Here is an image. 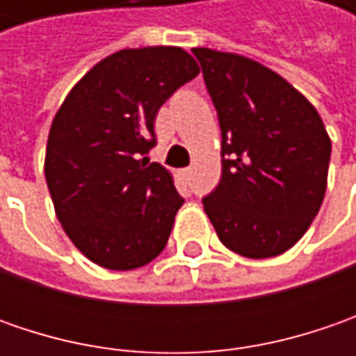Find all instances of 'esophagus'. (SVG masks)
Segmentation results:
<instances>
[{
	"instance_id": "esophagus-1",
	"label": "esophagus",
	"mask_w": 356,
	"mask_h": 356,
	"mask_svg": "<svg viewBox=\"0 0 356 356\" xmlns=\"http://www.w3.org/2000/svg\"><path fill=\"white\" fill-rule=\"evenodd\" d=\"M190 174H192V168H184V170H180V176H182V178H188Z\"/></svg>"
}]
</instances>
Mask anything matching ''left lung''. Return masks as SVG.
Returning <instances> with one entry per match:
<instances>
[{"instance_id": "left-lung-1", "label": "left lung", "mask_w": 356, "mask_h": 356, "mask_svg": "<svg viewBox=\"0 0 356 356\" xmlns=\"http://www.w3.org/2000/svg\"><path fill=\"white\" fill-rule=\"evenodd\" d=\"M222 129V178L202 200L220 241L264 259L293 248L321 208L331 138L317 108L266 65L192 49Z\"/></svg>"}]
</instances>
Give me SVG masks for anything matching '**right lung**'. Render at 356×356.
<instances>
[{
    "label": "right lung",
    "instance_id": "right-lung-1",
    "mask_svg": "<svg viewBox=\"0 0 356 356\" xmlns=\"http://www.w3.org/2000/svg\"><path fill=\"white\" fill-rule=\"evenodd\" d=\"M180 47L122 49L83 76L53 118L45 180L57 220L92 264L129 271L166 248L184 204L172 174L144 156L158 108L198 75Z\"/></svg>",
    "mask_w": 356,
    "mask_h": 356
}]
</instances>
